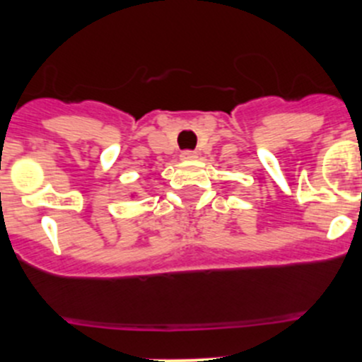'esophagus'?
I'll return each instance as SVG.
<instances>
[{
	"mask_svg": "<svg viewBox=\"0 0 362 362\" xmlns=\"http://www.w3.org/2000/svg\"><path fill=\"white\" fill-rule=\"evenodd\" d=\"M180 158L184 160H192V159L198 158V152H196V151H182Z\"/></svg>",
	"mask_w": 362,
	"mask_h": 362,
	"instance_id": "34e87169",
	"label": "esophagus"
}]
</instances>
